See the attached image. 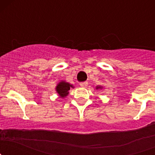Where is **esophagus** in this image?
<instances>
[{
	"label": "esophagus",
	"mask_w": 155,
	"mask_h": 155,
	"mask_svg": "<svg viewBox=\"0 0 155 155\" xmlns=\"http://www.w3.org/2000/svg\"><path fill=\"white\" fill-rule=\"evenodd\" d=\"M80 86L82 87H86L87 86V81H84V82H81L80 84Z\"/></svg>",
	"instance_id": "34e87169"
}]
</instances>
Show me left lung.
I'll use <instances>...</instances> for the list:
<instances>
[{
    "label": "left lung",
    "instance_id": "1",
    "mask_svg": "<svg viewBox=\"0 0 155 155\" xmlns=\"http://www.w3.org/2000/svg\"><path fill=\"white\" fill-rule=\"evenodd\" d=\"M98 87H97V88H98Z\"/></svg>",
    "mask_w": 155,
    "mask_h": 155
}]
</instances>
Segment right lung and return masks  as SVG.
I'll return each instance as SVG.
<instances>
[{"mask_svg": "<svg viewBox=\"0 0 155 155\" xmlns=\"http://www.w3.org/2000/svg\"><path fill=\"white\" fill-rule=\"evenodd\" d=\"M71 87H72V85L70 84L69 83L61 81V83H59L58 85L57 86L56 90H57V93L60 94V96L64 98V97L68 95V93H69V90L71 89Z\"/></svg>", "mask_w": 155, "mask_h": 155, "instance_id": "obj_1", "label": "right lung"}]
</instances>
